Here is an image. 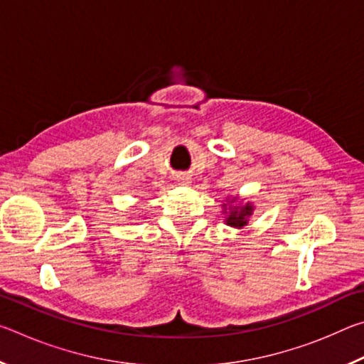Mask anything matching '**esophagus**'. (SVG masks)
I'll return each mask as SVG.
<instances>
[{
	"instance_id": "34e87169",
	"label": "esophagus",
	"mask_w": 364,
	"mask_h": 364,
	"mask_svg": "<svg viewBox=\"0 0 364 364\" xmlns=\"http://www.w3.org/2000/svg\"><path fill=\"white\" fill-rule=\"evenodd\" d=\"M176 181L180 184H189L191 178L188 175H180V176H176Z\"/></svg>"
}]
</instances>
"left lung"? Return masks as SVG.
Returning a JSON list of instances; mask_svg holds the SVG:
<instances>
[{
    "label": "left lung",
    "mask_w": 364,
    "mask_h": 364,
    "mask_svg": "<svg viewBox=\"0 0 364 364\" xmlns=\"http://www.w3.org/2000/svg\"><path fill=\"white\" fill-rule=\"evenodd\" d=\"M221 208H223L221 212L225 215V225L236 228V230H242V228L247 226L250 217L254 215V204L252 202L244 204V199H239V196H228Z\"/></svg>",
    "instance_id": "8db88e82"
}]
</instances>
